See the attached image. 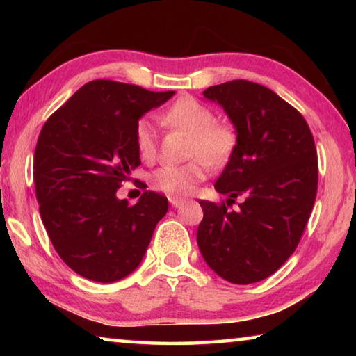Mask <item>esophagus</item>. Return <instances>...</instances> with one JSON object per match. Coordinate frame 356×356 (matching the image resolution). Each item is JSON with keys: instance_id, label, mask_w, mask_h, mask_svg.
<instances>
[{"instance_id": "1", "label": "esophagus", "mask_w": 356, "mask_h": 356, "mask_svg": "<svg viewBox=\"0 0 356 356\" xmlns=\"http://www.w3.org/2000/svg\"><path fill=\"white\" fill-rule=\"evenodd\" d=\"M170 202H171V206H172V207H176V209H179V207L182 206V204H184V201H180V200H174V197H171Z\"/></svg>"}]
</instances>
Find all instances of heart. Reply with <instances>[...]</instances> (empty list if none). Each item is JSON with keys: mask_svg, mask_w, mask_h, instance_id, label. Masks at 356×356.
<instances>
[{"mask_svg": "<svg viewBox=\"0 0 356 356\" xmlns=\"http://www.w3.org/2000/svg\"><path fill=\"white\" fill-rule=\"evenodd\" d=\"M161 124L190 134L188 163L163 165L152 172L155 190L170 196H188L204 179L207 166H221L231 156L237 135L231 125L216 122L210 108L191 95H185L159 114ZM135 146L141 160L152 161L156 155V130L150 119L143 118L135 125Z\"/></svg>", "mask_w": 356, "mask_h": 356, "instance_id": "b5f03b06", "label": "heart"}]
</instances>
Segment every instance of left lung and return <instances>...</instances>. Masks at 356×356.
<instances>
[{
	"label": "left lung",
	"instance_id": "left-lung-1",
	"mask_svg": "<svg viewBox=\"0 0 356 356\" xmlns=\"http://www.w3.org/2000/svg\"><path fill=\"white\" fill-rule=\"evenodd\" d=\"M202 94L225 108L237 144L215 182L229 200L200 202L197 246L222 280L251 284L273 275L303 236L317 195L314 138L305 118L262 84L232 80ZM238 195L239 209H227Z\"/></svg>",
	"mask_w": 356,
	"mask_h": 356
}]
</instances>
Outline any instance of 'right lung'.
<instances>
[{"label":"right lung","mask_w":356,"mask_h":356,"mask_svg":"<svg viewBox=\"0 0 356 356\" xmlns=\"http://www.w3.org/2000/svg\"><path fill=\"white\" fill-rule=\"evenodd\" d=\"M174 91L94 80L47 119L34 150L39 212L59 257L83 278L114 282L140 265L168 200L144 191L130 206L116 191L141 165L135 125Z\"/></svg>","instance_id":"right-lung-1"}]
</instances>
